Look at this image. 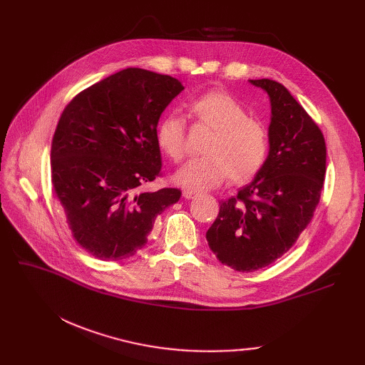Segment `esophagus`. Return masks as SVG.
Segmentation results:
<instances>
[{
	"label": "esophagus",
	"mask_w": 365,
	"mask_h": 365,
	"mask_svg": "<svg viewBox=\"0 0 365 365\" xmlns=\"http://www.w3.org/2000/svg\"><path fill=\"white\" fill-rule=\"evenodd\" d=\"M182 195H183V198H185V200H192V198H195L198 194L195 192V190H189V189H185L183 192H182Z\"/></svg>",
	"instance_id": "34e87169"
}]
</instances>
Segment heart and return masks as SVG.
<instances>
[{"label":"heart","mask_w":365,"mask_h":365,"mask_svg":"<svg viewBox=\"0 0 365 365\" xmlns=\"http://www.w3.org/2000/svg\"><path fill=\"white\" fill-rule=\"evenodd\" d=\"M197 124L213 130L204 145V157L180 167L175 180L189 190H207L229 178L242 185L255 179L269 155V136L266 127L250 118L248 110L226 91L213 90L189 105ZM158 148L173 161L185 155L186 125L180 115H164L155 130Z\"/></svg>","instance_id":"1"}]
</instances>
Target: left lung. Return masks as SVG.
Wrapping results in <instances>:
<instances>
[{
	"label": "left lung",
	"instance_id": "obj_1",
	"mask_svg": "<svg viewBox=\"0 0 365 365\" xmlns=\"http://www.w3.org/2000/svg\"><path fill=\"white\" fill-rule=\"evenodd\" d=\"M269 96V155L252 183L220 202L205 234L226 266L253 272L274 263L314 217L325 178L327 149L319 127L282 84L250 80Z\"/></svg>",
	"mask_w": 365,
	"mask_h": 365
}]
</instances>
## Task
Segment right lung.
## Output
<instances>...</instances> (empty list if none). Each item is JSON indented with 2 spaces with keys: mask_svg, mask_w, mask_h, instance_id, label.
<instances>
[{
  "mask_svg": "<svg viewBox=\"0 0 365 365\" xmlns=\"http://www.w3.org/2000/svg\"><path fill=\"white\" fill-rule=\"evenodd\" d=\"M183 88L170 75L127 68L76 94L62 112L51 183L72 237L94 257L134 256L157 216L179 201L176 187L142 186L161 175L155 130Z\"/></svg>",
  "mask_w": 365,
  "mask_h": 365,
  "instance_id": "add662e5",
  "label": "right lung"
}]
</instances>
